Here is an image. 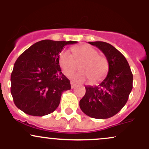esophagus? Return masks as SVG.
Here are the masks:
<instances>
[{
	"mask_svg": "<svg viewBox=\"0 0 149 149\" xmlns=\"http://www.w3.org/2000/svg\"><path fill=\"white\" fill-rule=\"evenodd\" d=\"M70 86H71V88H73L76 86V84L74 83V82H73V81H70Z\"/></svg>",
	"mask_w": 149,
	"mask_h": 149,
	"instance_id": "1",
	"label": "esophagus"
}]
</instances>
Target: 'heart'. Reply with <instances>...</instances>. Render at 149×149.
<instances>
[{"label": "heart", "mask_w": 149, "mask_h": 149, "mask_svg": "<svg viewBox=\"0 0 149 149\" xmlns=\"http://www.w3.org/2000/svg\"><path fill=\"white\" fill-rule=\"evenodd\" d=\"M73 55L67 49L60 53L58 62L63 73L68 76L80 65L82 70L71 76L76 81H83L86 79L90 82L98 81L104 77L109 69V62L106 57L98 54V51L88 45L73 47L71 49Z\"/></svg>", "instance_id": "obj_1"}]
</instances>
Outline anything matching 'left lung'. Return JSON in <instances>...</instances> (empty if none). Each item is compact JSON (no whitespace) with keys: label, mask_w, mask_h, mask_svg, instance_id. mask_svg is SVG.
Listing matches in <instances>:
<instances>
[{"label":"left lung","mask_w":149,"mask_h":149,"mask_svg":"<svg viewBox=\"0 0 149 149\" xmlns=\"http://www.w3.org/2000/svg\"><path fill=\"white\" fill-rule=\"evenodd\" d=\"M104 54L109 62L106 78L97 85L85 86L86 94L79 102L84 114L96 119L114 116L125 106L133 88V73L124 55L104 42H88Z\"/></svg>","instance_id":"1"}]
</instances>
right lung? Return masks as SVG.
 Listing matches in <instances>:
<instances>
[{
    "instance_id": "add662e5",
    "label": "right lung",
    "mask_w": 149,
    "mask_h": 149,
    "mask_svg": "<svg viewBox=\"0 0 149 149\" xmlns=\"http://www.w3.org/2000/svg\"><path fill=\"white\" fill-rule=\"evenodd\" d=\"M76 41L37 42L15 62L10 76V93L15 105L24 113L44 116L57 109L70 81L63 74L58 57L67 45Z\"/></svg>"
}]
</instances>
